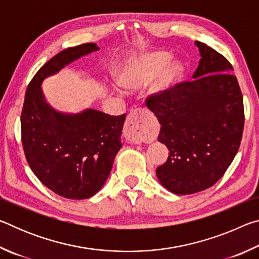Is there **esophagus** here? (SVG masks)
<instances>
[{
    "instance_id": "1",
    "label": "esophagus",
    "mask_w": 259,
    "mask_h": 259,
    "mask_svg": "<svg viewBox=\"0 0 259 259\" xmlns=\"http://www.w3.org/2000/svg\"><path fill=\"white\" fill-rule=\"evenodd\" d=\"M144 122L142 109H134L126 117L124 125V136L130 143L140 144L143 142Z\"/></svg>"
}]
</instances>
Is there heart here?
<instances>
[{"label":"heart","mask_w":259,"mask_h":259,"mask_svg":"<svg viewBox=\"0 0 259 259\" xmlns=\"http://www.w3.org/2000/svg\"><path fill=\"white\" fill-rule=\"evenodd\" d=\"M165 51H152L126 63L117 73V82L124 89L135 90L147 85L153 78L150 93L163 97L174 89L183 76L184 68L179 61H171Z\"/></svg>","instance_id":"obj_1"}]
</instances>
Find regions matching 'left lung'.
Instances as JSON below:
<instances>
[{
    "instance_id": "left-lung-1",
    "label": "left lung",
    "mask_w": 259,
    "mask_h": 259,
    "mask_svg": "<svg viewBox=\"0 0 259 259\" xmlns=\"http://www.w3.org/2000/svg\"><path fill=\"white\" fill-rule=\"evenodd\" d=\"M200 63L193 81L178 83L146 105L161 124L159 140L169 150L156 176L175 194H193L216 184L239 151L244 125L243 98L224 56L195 41Z\"/></svg>"
}]
</instances>
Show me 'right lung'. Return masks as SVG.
I'll return each mask as SVG.
<instances>
[{
    "mask_svg": "<svg viewBox=\"0 0 259 259\" xmlns=\"http://www.w3.org/2000/svg\"><path fill=\"white\" fill-rule=\"evenodd\" d=\"M97 50L96 43H84L51 58L28 84L21 111V142L30 169L43 185L66 199L91 198L103 187L122 147L125 114L112 116L93 108L60 113L47 103L41 84Z\"/></svg>",
    "mask_w": 259,
    "mask_h": 259,
    "instance_id": "right-lung-1",
    "label": "right lung"
}]
</instances>
